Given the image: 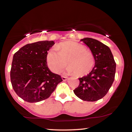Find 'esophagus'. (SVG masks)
Instances as JSON below:
<instances>
[{"label": "esophagus", "mask_w": 132, "mask_h": 132, "mask_svg": "<svg viewBox=\"0 0 132 132\" xmlns=\"http://www.w3.org/2000/svg\"><path fill=\"white\" fill-rule=\"evenodd\" d=\"M62 80H63V81H66V80H68V77H66V76H62Z\"/></svg>", "instance_id": "34e87169"}]
</instances>
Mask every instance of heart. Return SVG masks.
<instances>
[{
	"label": "heart",
	"instance_id": "obj_1",
	"mask_svg": "<svg viewBox=\"0 0 132 132\" xmlns=\"http://www.w3.org/2000/svg\"><path fill=\"white\" fill-rule=\"evenodd\" d=\"M67 62L69 65L66 71L68 74L76 73L77 76L86 75L90 72L94 64L92 53L82 45L74 41H67L58 44L46 55V62L51 71L61 72Z\"/></svg>",
	"mask_w": 132,
	"mask_h": 132
}]
</instances>
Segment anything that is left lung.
<instances>
[{
	"mask_svg": "<svg viewBox=\"0 0 132 132\" xmlns=\"http://www.w3.org/2000/svg\"><path fill=\"white\" fill-rule=\"evenodd\" d=\"M81 41L92 52L95 66L88 75L79 78L80 84L73 91L86 101H96L105 95L115 79L116 63L108 46L97 39L84 38Z\"/></svg>",
	"mask_w": 132,
	"mask_h": 132,
	"instance_id": "1",
	"label": "left lung"
}]
</instances>
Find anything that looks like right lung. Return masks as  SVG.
Instances as JSON below:
<instances>
[{"label": "right lung", "instance_id": "1", "mask_svg": "<svg viewBox=\"0 0 132 132\" xmlns=\"http://www.w3.org/2000/svg\"><path fill=\"white\" fill-rule=\"evenodd\" d=\"M53 41L28 44L13 56L10 80L15 93L24 101L37 102L47 99L62 81L61 76L47 66L46 55Z\"/></svg>", "mask_w": 132, "mask_h": 132}]
</instances>
